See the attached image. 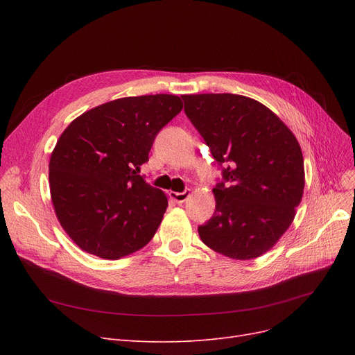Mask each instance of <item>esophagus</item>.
<instances>
[{
  "instance_id": "1",
  "label": "esophagus",
  "mask_w": 355,
  "mask_h": 355,
  "mask_svg": "<svg viewBox=\"0 0 355 355\" xmlns=\"http://www.w3.org/2000/svg\"><path fill=\"white\" fill-rule=\"evenodd\" d=\"M189 194H191L189 189H188V191H182V192H168L170 198H171V200H175L178 204L185 202V201L188 200Z\"/></svg>"
}]
</instances>
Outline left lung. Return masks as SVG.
Segmentation results:
<instances>
[{"label": "left lung", "mask_w": 355, "mask_h": 355, "mask_svg": "<svg viewBox=\"0 0 355 355\" xmlns=\"http://www.w3.org/2000/svg\"><path fill=\"white\" fill-rule=\"evenodd\" d=\"M185 114L222 170L216 209L201 241L232 259L263 254L287 231L305 187L293 133L262 103L240 94H185Z\"/></svg>", "instance_id": "8db88e82"}]
</instances>
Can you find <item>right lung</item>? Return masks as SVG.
Instances as JSON below:
<instances>
[{
    "label": "right lung",
    "instance_id": "obj_1",
    "mask_svg": "<svg viewBox=\"0 0 355 355\" xmlns=\"http://www.w3.org/2000/svg\"><path fill=\"white\" fill-rule=\"evenodd\" d=\"M182 106L173 94L116 99L84 112L62 133L49 164L51 201L80 249L114 261L153 240L167 198L137 171Z\"/></svg>",
    "mask_w": 355,
    "mask_h": 355
}]
</instances>
